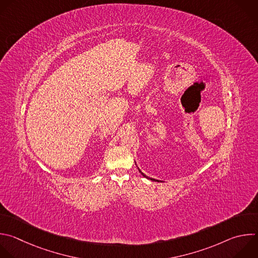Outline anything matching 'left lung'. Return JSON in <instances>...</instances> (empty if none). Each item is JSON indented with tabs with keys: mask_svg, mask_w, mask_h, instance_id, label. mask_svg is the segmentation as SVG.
Segmentation results:
<instances>
[{
	"mask_svg": "<svg viewBox=\"0 0 258 258\" xmlns=\"http://www.w3.org/2000/svg\"><path fill=\"white\" fill-rule=\"evenodd\" d=\"M138 169H139V171H140V172H141V174L144 176V177H146V178H148V179H150V180H153V181H157V182H162V181H160V180H157V179H154V178H150V177H148V176H146L143 172H142V171L140 170V168L138 167Z\"/></svg>",
	"mask_w": 258,
	"mask_h": 258,
	"instance_id": "obj_1",
	"label": "left lung"
}]
</instances>
